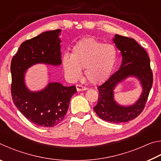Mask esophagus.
<instances>
[{
	"mask_svg": "<svg viewBox=\"0 0 161 161\" xmlns=\"http://www.w3.org/2000/svg\"><path fill=\"white\" fill-rule=\"evenodd\" d=\"M76 88H77V90L78 92H81V91H85L87 89V88L86 86H84L82 85H81V84H77L76 85Z\"/></svg>",
	"mask_w": 161,
	"mask_h": 161,
	"instance_id": "obj_1",
	"label": "esophagus"
}]
</instances>
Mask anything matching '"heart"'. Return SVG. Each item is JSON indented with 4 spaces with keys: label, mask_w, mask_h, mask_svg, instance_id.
<instances>
[{
    "label": "heart",
    "mask_w": 161,
    "mask_h": 161,
    "mask_svg": "<svg viewBox=\"0 0 161 161\" xmlns=\"http://www.w3.org/2000/svg\"><path fill=\"white\" fill-rule=\"evenodd\" d=\"M119 52L113 44H105L94 38L87 37L73 46L71 55L64 54L62 66L71 80H76L84 68V75L94 84L103 82L109 77L116 64Z\"/></svg>",
    "instance_id": "obj_1"
}]
</instances>
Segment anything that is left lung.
<instances>
[{"label":"left lung","instance_id":"8db88e82","mask_svg":"<svg viewBox=\"0 0 161 161\" xmlns=\"http://www.w3.org/2000/svg\"><path fill=\"white\" fill-rule=\"evenodd\" d=\"M113 40L121 53L122 63L117 72L98 86L99 95L94 110L99 118L104 121L121 123L136 119L142 112L153 78L148 53L134 39L115 35ZM129 75L139 79L143 87V92L134 105L124 107L118 105L113 99V89L117 84Z\"/></svg>","mask_w":161,"mask_h":161}]
</instances>
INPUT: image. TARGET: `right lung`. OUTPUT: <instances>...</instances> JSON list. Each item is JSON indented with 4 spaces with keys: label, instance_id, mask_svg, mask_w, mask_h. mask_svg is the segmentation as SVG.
Here are the masks:
<instances>
[{
    "label": "right lung",
    "instance_id": "add662e5",
    "mask_svg": "<svg viewBox=\"0 0 161 161\" xmlns=\"http://www.w3.org/2000/svg\"><path fill=\"white\" fill-rule=\"evenodd\" d=\"M61 30L42 32L20 45L11 61V95L15 107L29 121L41 127H54L63 121L75 86H64L50 82L40 92L27 88L24 77L27 69L37 63L59 65L62 63Z\"/></svg>",
    "mask_w": 161,
    "mask_h": 161
}]
</instances>
